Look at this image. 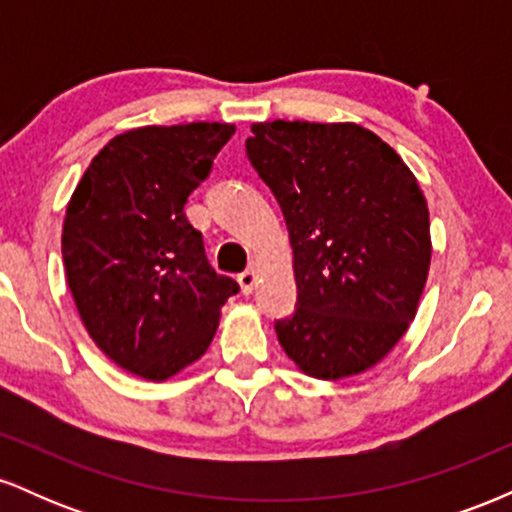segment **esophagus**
I'll return each instance as SVG.
<instances>
[{
	"label": "esophagus",
	"mask_w": 512,
	"mask_h": 512,
	"mask_svg": "<svg viewBox=\"0 0 512 512\" xmlns=\"http://www.w3.org/2000/svg\"><path fill=\"white\" fill-rule=\"evenodd\" d=\"M238 284H240V291H243L245 296H250V293L255 291V286H257V272H255V269H245L243 274H238Z\"/></svg>",
	"instance_id": "1"
}]
</instances>
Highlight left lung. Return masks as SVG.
Masks as SVG:
<instances>
[{"mask_svg": "<svg viewBox=\"0 0 512 512\" xmlns=\"http://www.w3.org/2000/svg\"><path fill=\"white\" fill-rule=\"evenodd\" d=\"M250 163L284 211L296 313L286 356L317 380L373 368L419 310L431 267L428 204L402 156L354 122H255Z\"/></svg>", "mask_w": 512, "mask_h": 512, "instance_id": "1", "label": "left lung"}]
</instances>
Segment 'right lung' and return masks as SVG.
<instances>
[{"instance_id": "obj_1", "label": "right lung", "mask_w": 512, "mask_h": 512, "mask_svg": "<svg viewBox=\"0 0 512 512\" xmlns=\"http://www.w3.org/2000/svg\"><path fill=\"white\" fill-rule=\"evenodd\" d=\"M233 134L226 122L117 134L67 204L62 260L81 322L110 361L144 380L195 363L240 291L214 272L182 211Z\"/></svg>"}]
</instances>
